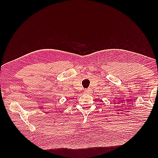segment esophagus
I'll return each mask as SVG.
<instances>
[{
  "mask_svg": "<svg viewBox=\"0 0 158 158\" xmlns=\"http://www.w3.org/2000/svg\"><path fill=\"white\" fill-rule=\"evenodd\" d=\"M84 92H85V94H90V93L92 92V90L90 89H85Z\"/></svg>",
  "mask_w": 158,
  "mask_h": 158,
  "instance_id": "34e87169",
  "label": "esophagus"
}]
</instances>
